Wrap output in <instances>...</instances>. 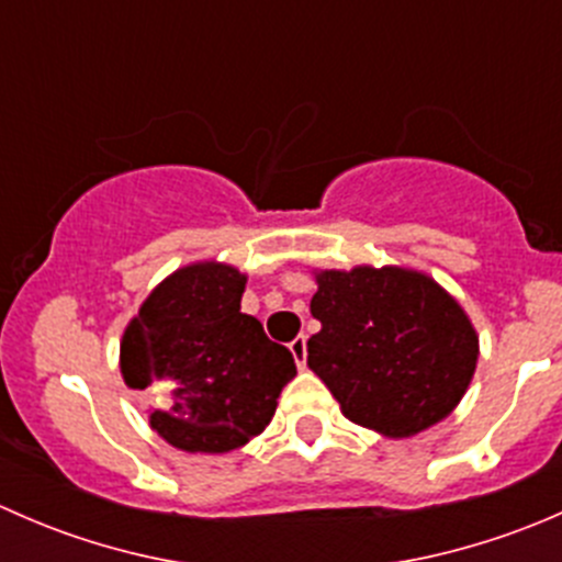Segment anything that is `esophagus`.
<instances>
[{"label": "esophagus", "instance_id": "obj_1", "mask_svg": "<svg viewBox=\"0 0 562 562\" xmlns=\"http://www.w3.org/2000/svg\"><path fill=\"white\" fill-rule=\"evenodd\" d=\"M291 353H293V359H296L299 370H304V367H307V337H304V334H299V337L293 339Z\"/></svg>", "mask_w": 562, "mask_h": 562}]
</instances>
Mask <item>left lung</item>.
<instances>
[{
  "mask_svg": "<svg viewBox=\"0 0 562 562\" xmlns=\"http://www.w3.org/2000/svg\"><path fill=\"white\" fill-rule=\"evenodd\" d=\"M310 313V370L342 413L389 438H411L449 416L479 359L462 307L418 271H321Z\"/></svg>",
  "mask_w": 562,
  "mask_h": 562,
  "instance_id": "8db88e82",
  "label": "left lung"
}]
</instances>
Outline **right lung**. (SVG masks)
<instances>
[{"instance_id":"1","label":"right lung","mask_w":562,"mask_h":562,"mask_svg":"<svg viewBox=\"0 0 562 562\" xmlns=\"http://www.w3.org/2000/svg\"><path fill=\"white\" fill-rule=\"evenodd\" d=\"M247 277L223 263L173 271L122 339V375L155 396L151 427L184 451H231L260 435L296 375L285 345L241 313Z\"/></svg>"}]
</instances>
